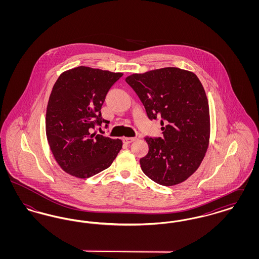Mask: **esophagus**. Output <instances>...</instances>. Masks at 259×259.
I'll return each mask as SVG.
<instances>
[{"instance_id":"obj_1","label":"esophagus","mask_w":259,"mask_h":259,"mask_svg":"<svg viewBox=\"0 0 259 259\" xmlns=\"http://www.w3.org/2000/svg\"><path fill=\"white\" fill-rule=\"evenodd\" d=\"M135 140V138H123V142L125 144H127V145L133 143Z\"/></svg>"}]
</instances>
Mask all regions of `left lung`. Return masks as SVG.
<instances>
[{"instance_id": "left-lung-1", "label": "left lung", "mask_w": 259, "mask_h": 259, "mask_svg": "<svg viewBox=\"0 0 259 259\" xmlns=\"http://www.w3.org/2000/svg\"><path fill=\"white\" fill-rule=\"evenodd\" d=\"M142 101L149 119H161L162 138H146L143 172L164 186L179 185L199 168L209 143V110L197 75L162 68L125 78Z\"/></svg>"}]
</instances>
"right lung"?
<instances>
[{
	"label": "right lung",
	"instance_id": "add662e5",
	"mask_svg": "<svg viewBox=\"0 0 259 259\" xmlns=\"http://www.w3.org/2000/svg\"><path fill=\"white\" fill-rule=\"evenodd\" d=\"M122 73L85 66L63 72L50 93L46 132L50 150L62 170L87 179L109 168L122 148V141L92 133L102 118L106 95ZM106 124V126H108Z\"/></svg>",
	"mask_w": 259,
	"mask_h": 259
}]
</instances>
